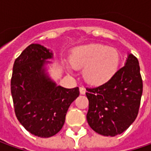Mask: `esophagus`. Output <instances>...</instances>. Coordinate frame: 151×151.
Masks as SVG:
<instances>
[{
	"instance_id": "1",
	"label": "esophagus",
	"mask_w": 151,
	"mask_h": 151,
	"mask_svg": "<svg viewBox=\"0 0 151 151\" xmlns=\"http://www.w3.org/2000/svg\"><path fill=\"white\" fill-rule=\"evenodd\" d=\"M79 92H80L81 95H84L85 92H86V89L83 88V87H80V88H79Z\"/></svg>"
}]
</instances>
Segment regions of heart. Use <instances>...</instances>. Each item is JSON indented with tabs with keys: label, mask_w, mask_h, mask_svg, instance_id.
I'll use <instances>...</instances> for the list:
<instances>
[{
	"label": "heart",
	"mask_w": 151,
	"mask_h": 151,
	"mask_svg": "<svg viewBox=\"0 0 151 151\" xmlns=\"http://www.w3.org/2000/svg\"><path fill=\"white\" fill-rule=\"evenodd\" d=\"M72 68L83 69L84 81L92 86H101L109 83L121 64V56L115 48L101 44H89L73 50L69 56ZM67 68H70L67 66Z\"/></svg>",
	"instance_id": "b5f03b06"
}]
</instances>
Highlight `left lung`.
Segmentation results:
<instances>
[{"label":"left lung","instance_id":"left-lung-1","mask_svg":"<svg viewBox=\"0 0 151 151\" xmlns=\"http://www.w3.org/2000/svg\"><path fill=\"white\" fill-rule=\"evenodd\" d=\"M86 90L90 128L104 136L123 133L134 122L140 106L143 82L138 59L128 53L124 67L110 82Z\"/></svg>","mask_w":151,"mask_h":151}]
</instances>
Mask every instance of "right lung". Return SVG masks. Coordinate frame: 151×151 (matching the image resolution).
Masks as SVG:
<instances>
[{"label": "right lung", "instance_id": "obj_1", "mask_svg": "<svg viewBox=\"0 0 151 151\" xmlns=\"http://www.w3.org/2000/svg\"><path fill=\"white\" fill-rule=\"evenodd\" d=\"M53 52L31 44L15 60L11 93L15 114L30 134L49 138L63 127L70 105L79 95L78 87L63 88L51 79L47 65Z\"/></svg>", "mask_w": 151, "mask_h": 151}]
</instances>
